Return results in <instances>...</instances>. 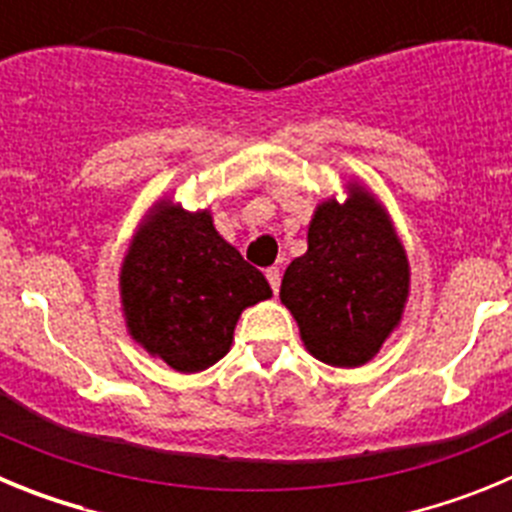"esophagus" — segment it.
<instances>
[{
    "instance_id": "esophagus-1",
    "label": "esophagus",
    "mask_w": 512,
    "mask_h": 512,
    "mask_svg": "<svg viewBox=\"0 0 512 512\" xmlns=\"http://www.w3.org/2000/svg\"><path fill=\"white\" fill-rule=\"evenodd\" d=\"M266 279H269L271 289H274V292H279V284H282V274H279L277 266H269V269H266Z\"/></svg>"
}]
</instances>
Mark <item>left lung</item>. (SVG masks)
Segmentation results:
<instances>
[{
  "mask_svg": "<svg viewBox=\"0 0 512 512\" xmlns=\"http://www.w3.org/2000/svg\"><path fill=\"white\" fill-rule=\"evenodd\" d=\"M408 279V259L382 207L351 189L343 205L318 207L307 253L287 266L279 297L315 359L361 366L400 323Z\"/></svg>",
  "mask_w": 512,
  "mask_h": 512,
  "instance_id": "1",
  "label": "left lung"
}]
</instances>
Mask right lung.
<instances>
[{
	"instance_id": "1",
	"label": "right lung",
	"mask_w": 512,
	"mask_h": 512,
	"mask_svg": "<svg viewBox=\"0 0 512 512\" xmlns=\"http://www.w3.org/2000/svg\"><path fill=\"white\" fill-rule=\"evenodd\" d=\"M120 292L135 341L187 374L223 359L241 312L271 297L264 274L217 235L210 212L171 202L135 235Z\"/></svg>"
}]
</instances>
